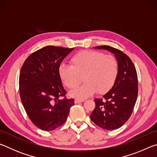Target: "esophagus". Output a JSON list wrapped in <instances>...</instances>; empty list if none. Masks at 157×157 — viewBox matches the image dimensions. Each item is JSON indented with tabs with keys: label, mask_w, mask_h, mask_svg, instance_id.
<instances>
[{
	"label": "esophagus",
	"mask_w": 157,
	"mask_h": 157,
	"mask_svg": "<svg viewBox=\"0 0 157 157\" xmlns=\"http://www.w3.org/2000/svg\"><path fill=\"white\" fill-rule=\"evenodd\" d=\"M84 100H80V99H75V103H79V102H84Z\"/></svg>",
	"instance_id": "obj_1"
}]
</instances>
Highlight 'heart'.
<instances>
[{
  "mask_svg": "<svg viewBox=\"0 0 157 157\" xmlns=\"http://www.w3.org/2000/svg\"><path fill=\"white\" fill-rule=\"evenodd\" d=\"M71 66L61 64L59 74L65 86L74 89L71 96L86 98L97 92L105 94L112 88L118 74V63L115 57L95 50H82L70 59ZM83 79H82V78Z\"/></svg>",
  "mask_w": 157,
  "mask_h": 157,
  "instance_id": "b5f03b06",
  "label": "heart"
}]
</instances>
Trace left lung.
<instances>
[{
  "instance_id": "left-lung-1",
  "label": "left lung",
  "mask_w": 157,
  "mask_h": 157,
  "mask_svg": "<svg viewBox=\"0 0 157 157\" xmlns=\"http://www.w3.org/2000/svg\"><path fill=\"white\" fill-rule=\"evenodd\" d=\"M115 55L118 74L112 88L102 98L94 100L95 107L91 120L101 128L113 130L123 125L134 110L138 96V77L131 59L121 50L109 46H96Z\"/></svg>"
}]
</instances>
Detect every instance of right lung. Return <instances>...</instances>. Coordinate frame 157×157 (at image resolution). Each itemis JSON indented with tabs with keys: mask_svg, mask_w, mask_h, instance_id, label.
<instances>
[{
	"mask_svg": "<svg viewBox=\"0 0 157 157\" xmlns=\"http://www.w3.org/2000/svg\"><path fill=\"white\" fill-rule=\"evenodd\" d=\"M73 49L45 46L29 55L21 68V102L30 120L45 131L62 126L74 105L73 98H66L59 74L61 62Z\"/></svg>",
	"mask_w": 157,
	"mask_h": 157,
	"instance_id": "obj_1",
	"label": "right lung"
}]
</instances>
